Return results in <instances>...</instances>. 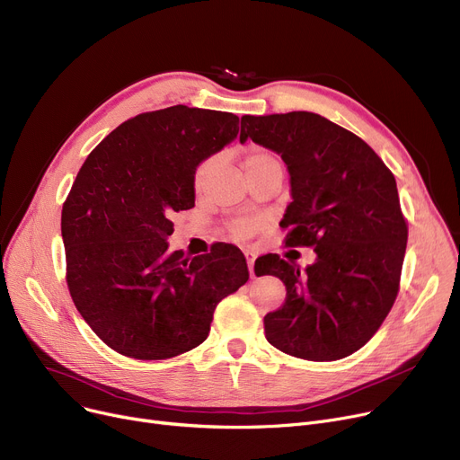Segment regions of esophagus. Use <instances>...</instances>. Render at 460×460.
<instances>
[{"label":"esophagus","mask_w":460,"mask_h":460,"mask_svg":"<svg viewBox=\"0 0 460 460\" xmlns=\"http://www.w3.org/2000/svg\"><path fill=\"white\" fill-rule=\"evenodd\" d=\"M246 262H248V269H250V276L255 278V272H253V264H255V255L252 252H246Z\"/></svg>","instance_id":"1"}]
</instances>
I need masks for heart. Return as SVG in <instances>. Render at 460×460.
<instances>
[{"label":"heart","instance_id":"obj_1","mask_svg":"<svg viewBox=\"0 0 460 460\" xmlns=\"http://www.w3.org/2000/svg\"><path fill=\"white\" fill-rule=\"evenodd\" d=\"M272 164H279L278 156H274L272 153L264 151V149H250L246 158H244L246 172H252V169L264 167V165H272ZM212 165H214V160H207L198 167V173H196V184L198 186H201L203 181L207 179V175L212 172ZM252 231H253V224H250V222H240V224L234 226V233L238 236H248Z\"/></svg>","mask_w":460,"mask_h":460}]
</instances>
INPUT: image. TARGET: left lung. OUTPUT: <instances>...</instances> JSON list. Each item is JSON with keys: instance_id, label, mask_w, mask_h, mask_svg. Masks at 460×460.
I'll return each mask as SVG.
<instances>
[{"instance_id": "1", "label": "left lung", "mask_w": 460, "mask_h": 460, "mask_svg": "<svg viewBox=\"0 0 460 460\" xmlns=\"http://www.w3.org/2000/svg\"><path fill=\"white\" fill-rule=\"evenodd\" d=\"M248 137L279 155L291 177L285 244L317 255L304 270L278 255L257 259L255 274L287 288L264 333L285 354L341 359L371 340L399 291L408 227L395 177L364 139L319 113L244 115L240 143Z\"/></svg>"}]
</instances>
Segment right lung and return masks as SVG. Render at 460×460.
Instances as JSON below:
<instances>
[{
  "label": "right lung",
  "instance_id": "1",
  "mask_svg": "<svg viewBox=\"0 0 460 460\" xmlns=\"http://www.w3.org/2000/svg\"><path fill=\"white\" fill-rule=\"evenodd\" d=\"M238 117L182 104L125 120L101 141L61 212L66 283L80 315L119 354L165 359L201 345L216 305L248 278L229 244L169 252V216L196 205V172Z\"/></svg>",
  "mask_w": 460,
  "mask_h": 460
}]
</instances>
